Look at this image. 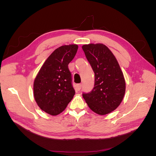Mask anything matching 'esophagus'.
<instances>
[{"label": "esophagus", "instance_id": "1", "mask_svg": "<svg viewBox=\"0 0 156 156\" xmlns=\"http://www.w3.org/2000/svg\"><path fill=\"white\" fill-rule=\"evenodd\" d=\"M81 87H82V84H77V86H76V90H81Z\"/></svg>", "mask_w": 156, "mask_h": 156}]
</instances>
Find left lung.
<instances>
[{
    "label": "left lung",
    "mask_w": 156,
    "mask_h": 156,
    "mask_svg": "<svg viewBox=\"0 0 156 156\" xmlns=\"http://www.w3.org/2000/svg\"><path fill=\"white\" fill-rule=\"evenodd\" d=\"M82 49L95 74L92 90L83 94L89 108L100 115H105L120 105L126 92V81L120 65L103 44L83 45Z\"/></svg>",
    "instance_id": "obj_1"
}]
</instances>
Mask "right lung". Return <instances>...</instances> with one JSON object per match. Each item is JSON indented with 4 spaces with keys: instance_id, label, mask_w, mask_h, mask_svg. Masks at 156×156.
<instances>
[{
    "instance_id": "1",
    "label": "right lung",
    "mask_w": 156,
    "mask_h": 156,
    "mask_svg": "<svg viewBox=\"0 0 156 156\" xmlns=\"http://www.w3.org/2000/svg\"><path fill=\"white\" fill-rule=\"evenodd\" d=\"M77 49L76 44L65 45L55 49L34 79V100L42 111L51 115H58L64 111L75 95L68 64Z\"/></svg>"
}]
</instances>
